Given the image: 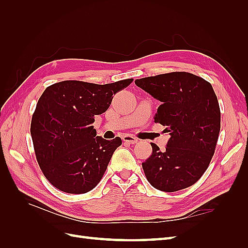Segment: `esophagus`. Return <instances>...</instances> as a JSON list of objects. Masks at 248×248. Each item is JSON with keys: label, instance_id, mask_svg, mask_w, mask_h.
Masks as SVG:
<instances>
[{"label": "esophagus", "instance_id": "1", "mask_svg": "<svg viewBox=\"0 0 248 248\" xmlns=\"http://www.w3.org/2000/svg\"><path fill=\"white\" fill-rule=\"evenodd\" d=\"M123 140L125 142H127V144H130V145H134L137 144V142L139 141L137 138H134L132 136H129V134H125V136L123 137Z\"/></svg>", "mask_w": 248, "mask_h": 248}]
</instances>
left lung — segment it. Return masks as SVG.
Masks as SVG:
<instances>
[{"label":"left lung","mask_w":248,"mask_h":248,"mask_svg":"<svg viewBox=\"0 0 248 248\" xmlns=\"http://www.w3.org/2000/svg\"><path fill=\"white\" fill-rule=\"evenodd\" d=\"M161 104L154 122L170 132L166 149L151 142L152 154L141 163L156 189L174 192L193 185L208 169L220 130V108L209 81L189 72H170L136 80Z\"/></svg>","instance_id":"8db88e82"}]
</instances>
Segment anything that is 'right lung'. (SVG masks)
<instances>
[{"mask_svg": "<svg viewBox=\"0 0 248 248\" xmlns=\"http://www.w3.org/2000/svg\"><path fill=\"white\" fill-rule=\"evenodd\" d=\"M132 81L64 80L46 89L32 117L31 136L36 159L52 186L67 193H86L100 182L122 140L96 137L92 123Z\"/></svg>", "mask_w": 248, "mask_h": 248, "instance_id": "obj_1", "label": "right lung"}]
</instances>
